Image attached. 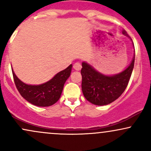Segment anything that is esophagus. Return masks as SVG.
<instances>
[{
	"label": "esophagus",
	"instance_id": "esophagus-1",
	"mask_svg": "<svg viewBox=\"0 0 151 151\" xmlns=\"http://www.w3.org/2000/svg\"><path fill=\"white\" fill-rule=\"evenodd\" d=\"M73 67H74V70H77V71L81 70V63H80V62H76V63L74 65Z\"/></svg>",
	"mask_w": 151,
	"mask_h": 151
}]
</instances>
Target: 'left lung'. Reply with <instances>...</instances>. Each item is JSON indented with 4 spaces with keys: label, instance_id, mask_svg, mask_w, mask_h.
<instances>
[{
    "label": "left lung",
    "instance_id": "8db88e82",
    "mask_svg": "<svg viewBox=\"0 0 151 151\" xmlns=\"http://www.w3.org/2000/svg\"><path fill=\"white\" fill-rule=\"evenodd\" d=\"M122 33L128 36L126 30H123ZM134 62L135 55L125 70L113 76L102 74L86 62H82L81 89L86 99L98 106L109 104L117 99L125 91L129 84Z\"/></svg>",
    "mask_w": 151,
    "mask_h": 151
}]
</instances>
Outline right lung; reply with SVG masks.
I'll return each instance as SVG.
<instances>
[{"mask_svg":"<svg viewBox=\"0 0 151 151\" xmlns=\"http://www.w3.org/2000/svg\"><path fill=\"white\" fill-rule=\"evenodd\" d=\"M72 65L58 72L52 79L40 85H28L16 77L13 70V79L20 95L32 104L37 106H50L60 99L64 84L70 76Z\"/></svg>","mask_w":151,"mask_h":151,"instance_id":"right-lung-1","label":"right lung"}]
</instances>
